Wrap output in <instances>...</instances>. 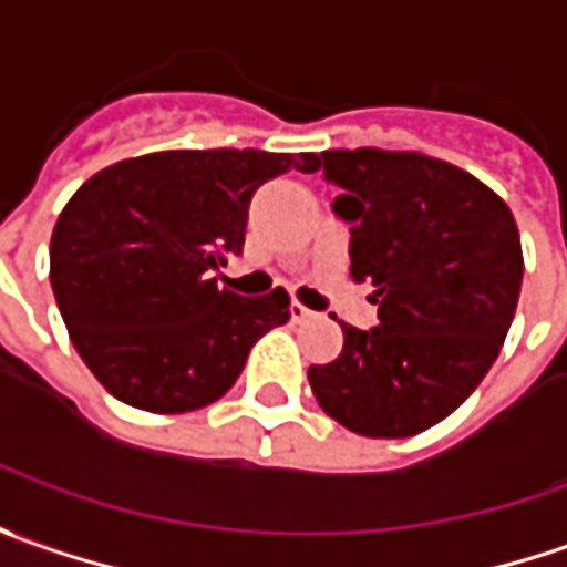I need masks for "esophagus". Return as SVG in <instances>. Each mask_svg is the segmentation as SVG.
<instances>
[{"instance_id": "obj_1", "label": "esophagus", "mask_w": 567, "mask_h": 567, "mask_svg": "<svg viewBox=\"0 0 567 567\" xmlns=\"http://www.w3.org/2000/svg\"><path fill=\"white\" fill-rule=\"evenodd\" d=\"M288 310H291V320H295V322H303V320H310V317H313V310H307V307H303V303H298V301H291V307H288Z\"/></svg>"}]
</instances>
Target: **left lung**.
I'll use <instances>...</instances> for the list:
<instances>
[{
	"instance_id": "1",
	"label": "left lung",
	"mask_w": 567,
	"mask_h": 567,
	"mask_svg": "<svg viewBox=\"0 0 567 567\" xmlns=\"http://www.w3.org/2000/svg\"><path fill=\"white\" fill-rule=\"evenodd\" d=\"M351 276L377 291V326L342 322L336 361L307 370L320 408L351 433L430 430L489 373L515 320L524 257L512 209L464 168L423 153L326 150Z\"/></svg>"
}]
</instances>
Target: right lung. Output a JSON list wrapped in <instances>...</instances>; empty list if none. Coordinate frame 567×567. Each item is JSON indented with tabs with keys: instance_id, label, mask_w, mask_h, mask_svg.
I'll list each match as a JSON object with an SVG mask.
<instances>
[{
	"instance_id": "1",
	"label": "right lung",
	"mask_w": 567,
	"mask_h": 567,
	"mask_svg": "<svg viewBox=\"0 0 567 567\" xmlns=\"http://www.w3.org/2000/svg\"><path fill=\"white\" fill-rule=\"evenodd\" d=\"M317 153L166 150L96 172L50 241V282L78 354L109 395L153 414L206 408L288 322L282 288L241 298L213 269L241 254L250 197Z\"/></svg>"
}]
</instances>
